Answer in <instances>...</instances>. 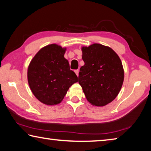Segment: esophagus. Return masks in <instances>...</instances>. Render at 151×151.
Returning <instances> with one entry per match:
<instances>
[{
    "label": "esophagus",
    "instance_id": "34e87169",
    "mask_svg": "<svg viewBox=\"0 0 151 151\" xmlns=\"http://www.w3.org/2000/svg\"><path fill=\"white\" fill-rule=\"evenodd\" d=\"M75 73H76V75L77 76H78V73H79V70H75Z\"/></svg>",
    "mask_w": 151,
    "mask_h": 151
}]
</instances>
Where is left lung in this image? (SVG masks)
I'll list each match as a JSON object with an SVG mask.
<instances>
[{"label":"left lung","instance_id":"left-lung-1","mask_svg":"<svg viewBox=\"0 0 151 151\" xmlns=\"http://www.w3.org/2000/svg\"><path fill=\"white\" fill-rule=\"evenodd\" d=\"M85 65L80 68L78 83L92 105L104 106L115 99L124 81V69L118 55L98 43L81 47Z\"/></svg>","mask_w":151,"mask_h":151}]
</instances>
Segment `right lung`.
Segmentation results:
<instances>
[{
    "label": "right lung",
    "mask_w": 151,
    "mask_h": 151,
    "mask_svg": "<svg viewBox=\"0 0 151 151\" xmlns=\"http://www.w3.org/2000/svg\"><path fill=\"white\" fill-rule=\"evenodd\" d=\"M66 47L57 44L45 46L38 51L29 63L27 79L32 94L46 105L60 103L78 77L70 70L64 57Z\"/></svg>",
    "instance_id": "right-lung-1"
}]
</instances>
